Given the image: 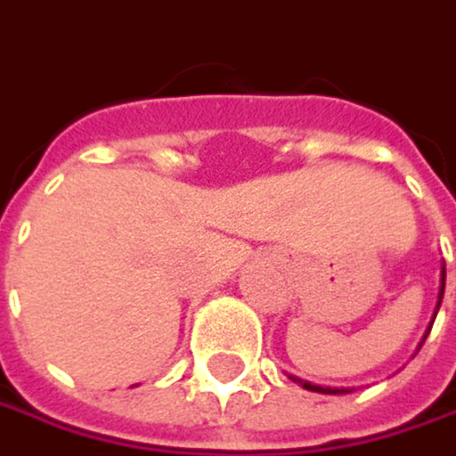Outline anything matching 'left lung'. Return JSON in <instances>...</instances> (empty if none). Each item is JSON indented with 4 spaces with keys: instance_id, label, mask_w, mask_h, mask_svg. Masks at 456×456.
I'll use <instances>...</instances> for the list:
<instances>
[{
    "instance_id": "left-lung-1",
    "label": "left lung",
    "mask_w": 456,
    "mask_h": 456,
    "mask_svg": "<svg viewBox=\"0 0 456 456\" xmlns=\"http://www.w3.org/2000/svg\"><path fill=\"white\" fill-rule=\"evenodd\" d=\"M444 279H446V273L441 276V295H438V305H441V297H444ZM438 311V308H436ZM300 381V379H297ZM305 389H311V392H321V394H342L345 389H329V387H313V384H308V381H300Z\"/></svg>"
}]
</instances>
